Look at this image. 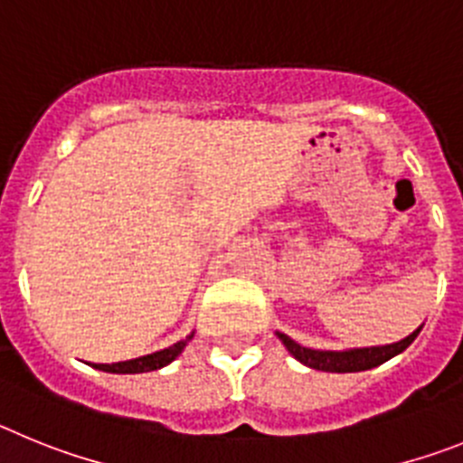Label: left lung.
Returning a JSON list of instances; mask_svg holds the SVG:
<instances>
[{
	"instance_id": "left-lung-1",
	"label": "left lung",
	"mask_w": 463,
	"mask_h": 463,
	"mask_svg": "<svg viewBox=\"0 0 463 463\" xmlns=\"http://www.w3.org/2000/svg\"><path fill=\"white\" fill-rule=\"evenodd\" d=\"M422 329V326H420ZM420 329L412 331L411 336H406L403 341L392 343V345L383 347H359V350H345V353H320V350H308V347L298 345L292 338L285 336L278 331V338L285 343L289 353L298 359L301 364L310 366V369L326 371V373H354V371H366L380 366L387 359L396 357L399 353H403L408 345L417 338Z\"/></svg>"
}]
</instances>
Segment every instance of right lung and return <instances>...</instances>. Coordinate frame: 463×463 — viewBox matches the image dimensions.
<instances>
[{
  "label": "right lung",
  "instance_id": "right-lung-1",
  "mask_svg": "<svg viewBox=\"0 0 463 463\" xmlns=\"http://www.w3.org/2000/svg\"><path fill=\"white\" fill-rule=\"evenodd\" d=\"M192 336H194V334L185 336L183 341L174 343L171 347L159 350V353L146 354V357H138V359H129V362L94 364V369L109 371V373H146V371H157V369H162V366H166L169 362H174V359L183 353V347L192 341Z\"/></svg>",
  "mask_w": 463,
  "mask_h": 463
}]
</instances>
